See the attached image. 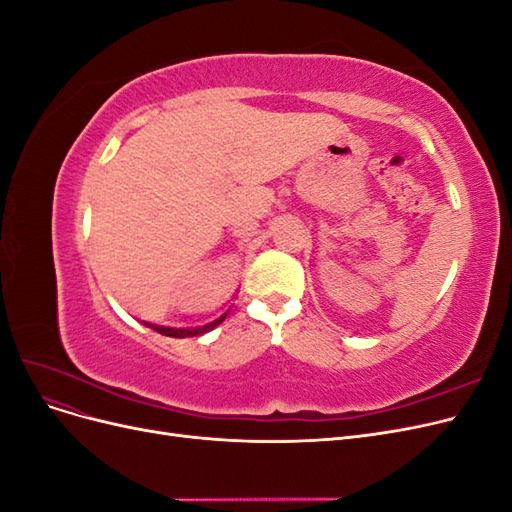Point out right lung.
<instances>
[{"instance_id":"add662e5","label":"right lung","mask_w":512,"mask_h":512,"mask_svg":"<svg viewBox=\"0 0 512 512\" xmlns=\"http://www.w3.org/2000/svg\"><path fill=\"white\" fill-rule=\"evenodd\" d=\"M228 314V312H226ZM226 314H222L218 320H213L209 324H205V327H196V329H173V327H158V324H151V322H145V327L158 331L160 335H166V337H194V335H203L207 331H211L213 327H218V324L226 318Z\"/></svg>"}]
</instances>
